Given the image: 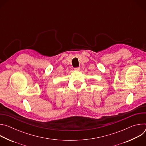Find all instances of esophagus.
<instances>
[{"label":"esophagus","instance_id":"1","mask_svg":"<svg viewBox=\"0 0 146 146\" xmlns=\"http://www.w3.org/2000/svg\"><path fill=\"white\" fill-rule=\"evenodd\" d=\"M74 70L75 71H80V68H75L74 69Z\"/></svg>","mask_w":146,"mask_h":146}]
</instances>
